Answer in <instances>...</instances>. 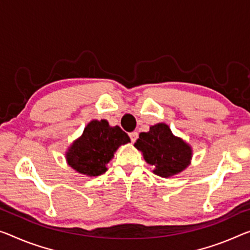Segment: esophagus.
Listing matches in <instances>:
<instances>
[{"instance_id":"esophagus-1","label":"esophagus","mask_w":250,"mask_h":250,"mask_svg":"<svg viewBox=\"0 0 250 250\" xmlns=\"http://www.w3.org/2000/svg\"><path fill=\"white\" fill-rule=\"evenodd\" d=\"M129 137H130V141L133 142H136V140L138 138V133L137 132H132V133H129Z\"/></svg>"}]
</instances>
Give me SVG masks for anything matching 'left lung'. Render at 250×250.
Returning <instances> with one entry per match:
<instances>
[{
	"mask_svg": "<svg viewBox=\"0 0 250 250\" xmlns=\"http://www.w3.org/2000/svg\"><path fill=\"white\" fill-rule=\"evenodd\" d=\"M144 160L154 167L153 172L162 178L181 173L191 164L192 147L181 137L175 136L165 123H157L148 132L140 134L134 144Z\"/></svg>",
	"mask_w": 250,
	"mask_h": 250,
	"instance_id": "1",
	"label": "left lung"
}]
</instances>
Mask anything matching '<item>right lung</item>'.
<instances>
[{
    "label": "right lung",
    "mask_w": 250,
    "mask_h": 250,
    "mask_svg": "<svg viewBox=\"0 0 250 250\" xmlns=\"http://www.w3.org/2000/svg\"><path fill=\"white\" fill-rule=\"evenodd\" d=\"M128 142V135L120 126H110L106 120H93L68 147L66 161L80 174L98 176L107 171L106 165L117 148Z\"/></svg>",
    "instance_id": "1"
}]
</instances>
